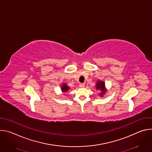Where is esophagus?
<instances>
[{
	"instance_id": "obj_1",
	"label": "esophagus",
	"mask_w": 152,
	"mask_h": 152,
	"mask_svg": "<svg viewBox=\"0 0 152 152\" xmlns=\"http://www.w3.org/2000/svg\"><path fill=\"white\" fill-rule=\"evenodd\" d=\"M79 86H80V88H83L84 86H85V83H80V84H79Z\"/></svg>"
}]
</instances>
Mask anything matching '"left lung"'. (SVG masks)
<instances>
[{
    "label": "left lung",
    "instance_id": "left-lung-1",
    "mask_svg": "<svg viewBox=\"0 0 152 152\" xmlns=\"http://www.w3.org/2000/svg\"><path fill=\"white\" fill-rule=\"evenodd\" d=\"M96 90H99L100 91V96H103V95L105 93V85L104 82L101 80H99L97 82V83H96Z\"/></svg>",
    "mask_w": 152,
    "mask_h": 152
}]
</instances>
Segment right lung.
Instances as JSON below:
<instances>
[{"instance_id": "1", "label": "right lung", "mask_w": 152, "mask_h": 152, "mask_svg": "<svg viewBox=\"0 0 152 152\" xmlns=\"http://www.w3.org/2000/svg\"><path fill=\"white\" fill-rule=\"evenodd\" d=\"M69 90V87L67 86V84L64 83L61 87V90L62 92H67Z\"/></svg>"}]
</instances>
